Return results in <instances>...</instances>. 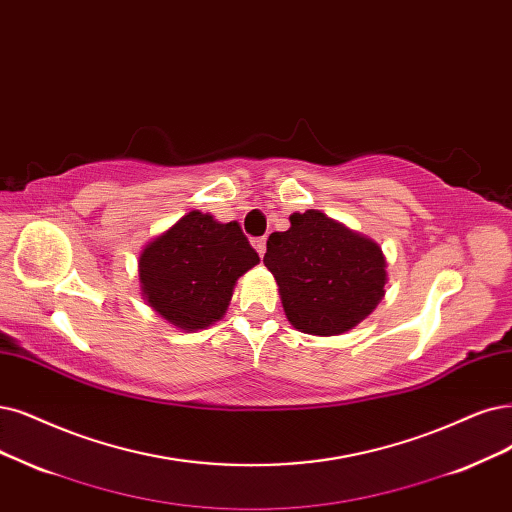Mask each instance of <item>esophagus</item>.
<instances>
[{
	"mask_svg": "<svg viewBox=\"0 0 512 512\" xmlns=\"http://www.w3.org/2000/svg\"><path fill=\"white\" fill-rule=\"evenodd\" d=\"M253 246H255V251L259 253V257L266 255V238H255Z\"/></svg>",
	"mask_w": 512,
	"mask_h": 512,
	"instance_id": "obj_1",
	"label": "esophagus"
}]
</instances>
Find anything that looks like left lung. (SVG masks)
<instances>
[{
  "mask_svg": "<svg viewBox=\"0 0 512 512\" xmlns=\"http://www.w3.org/2000/svg\"><path fill=\"white\" fill-rule=\"evenodd\" d=\"M289 219L287 232L270 234L263 255L287 318L312 335L350 331L384 297L382 249L320 211L293 213Z\"/></svg>",
  "mask_w": 512,
  "mask_h": 512,
  "instance_id": "1",
  "label": "left lung"
}]
</instances>
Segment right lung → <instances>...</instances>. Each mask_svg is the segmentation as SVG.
Instances as JSON below:
<instances>
[{
    "label": "right lung",
    "mask_w": 512,
    "mask_h": 512,
    "mask_svg": "<svg viewBox=\"0 0 512 512\" xmlns=\"http://www.w3.org/2000/svg\"><path fill=\"white\" fill-rule=\"evenodd\" d=\"M257 263L236 221L219 223L192 211L145 246L139 276L149 306L175 327L194 331L217 323L236 280Z\"/></svg>",
    "instance_id": "add662e5"
}]
</instances>
